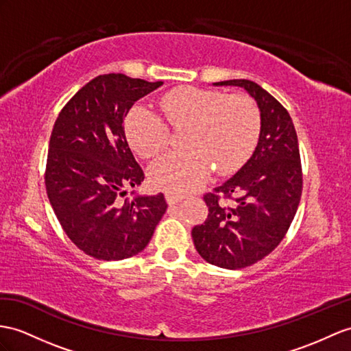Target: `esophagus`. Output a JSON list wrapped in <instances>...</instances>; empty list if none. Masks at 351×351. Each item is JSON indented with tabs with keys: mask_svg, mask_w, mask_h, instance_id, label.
<instances>
[{
	"mask_svg": "<svg viewBox=\"0 0 351 351\" xmlns=\"http://www.w3.org/2000/svg\"><path fill=\"white\" fill-rule=\"evenodd\" d=\"M165 199L168 204H177L184 199V195H178L174 192H165Z\"/></svg>",
	"mask_w": 351,
	"mask_h": 351,
	"instance_id": "esophagus-1",
	"label": "esophagus"
}]
</instances>
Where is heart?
<instances>
[{
  "mask_svg": "<svg viewBox=\"0 0 351 351\" xmlns=\"http://www.w3.org/2000/svg\"><path fill=\"white\" fill-rule=\"evenodd\" d=\"M160 110L176 128H187L186 150L169 152L153 162L150 182L159 189L189 192L207 180L215 165L219 173L237 169L250 156L261 131V114L252 98L217 90L180 88L160 99ZM132 149L153 158L167 147L168 128L146 106H135L126 117Z\"/></svg>",
  "mask_w": 351,
  "mask_h": 351,
  "instance_id": "heart-1",
  "label": "heart"
}]
</instances>
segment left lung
<instances>
[{"mask_svg": "<svg viewBox=\"0 0 351 351\" xmlns=\"http://www.w3.org/2000/svg\"><path fill=\"white\" fill-rule=\"evenodd\" d=\"M213 84L243 88L261 113L253 155L215 193L204 196L208 217L192 229L204 261L240 269L263 259L285 238L301 201V159L292 117L271 93L245 79ZM220 195L233 201L228 204Z\"/></svg>", "mask_w": 351, "mask_h": 351, "instance_id": "obj_1", "label": "left lung"}]
</instances>
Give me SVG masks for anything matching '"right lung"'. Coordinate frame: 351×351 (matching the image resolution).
Segmentation results:
<instances>
[{"mask_svg":"<svg viewBox=\"0 0 351 351\" xmlns=\"http://www.w3.org/2000/svg\"><path fill=\"white\" fill-rule=\"evenodd\" d=\"M164 82L98 75L59 113L50 135L46 191L68 238L99 261L138 254L167 211L162 193L138 195L128 187L144 180L125 135V117L135 101Z\"/></svg>","mask_w":351,"mask_h":351,"instance_id":"1","label":"right lung"}]
</instances>
